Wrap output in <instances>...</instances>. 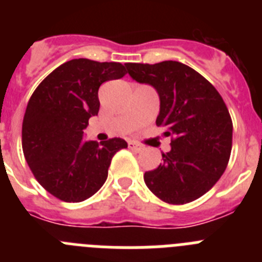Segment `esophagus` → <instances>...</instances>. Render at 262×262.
Segmentation results:
<instances>
[{
    "instance_id": "obj_1",
    "label": "esophagus",
    "mask_w": 262,
    "mask_h": 262,
    "mask_svg": "<svg viewBox=\"0 0 262 262\" xmlns=\"http://www.w3.org/2000/svg\"><path fill=\"white\" fill-rule=\"evenodd\" d=\"M128 148L135 152H142L143 149H144V147H143L142 144H139V143L135 142H128Z\"/></svg>"
}]
</instances>
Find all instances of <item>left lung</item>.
<instances>
[{
  "instance_id": "left-lung-1",
  "label": "left lung",
  "mask_w": 262,
  "mask_h": 262,
  "mask_svg": "<svg viewBox=\"0 0 262 262\" xmlns=\"http://www.w3.org/2000/svg\"><path fill=\"white\" fill-rule=\"evenodd\" d=\"M128 75L160 97L156 124L170 136L163 164L144 173L148 189L170 205L193 202L219 181L232 149V119L214 85L182 62H127Z\"/></svg>"
}]
</instances>
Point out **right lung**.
I'll return each instance as SVG.
<instances>
[{"instance_id": "1", "label": "right lung", "mask_w": 262, "mask_h": 262, "mask_svg": "<svg viewBox=\"0 0 262 262\" xmlns=\"http://www.w3.org/2000/svg\"><path fill=\"white\" fill-rule=\"evenodd\" d=\"M120 62L73 59L41 81L22 123V149L36 181L64 202H82L107 178L111 159L123 139L85 142L89 118L98 114L99 86L126 75Z\"/></svg>"}]
</instances>
